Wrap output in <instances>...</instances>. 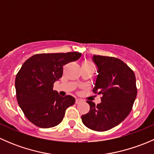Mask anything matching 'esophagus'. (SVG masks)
Masks as SVG:
<instances>
[{"label": "esophagus", "instance_id": "obj_1", "mask_svg": "<svg viewBox=\"0 0 154 154\" xmlns=\"http://www.w3.org/2000/svg\"><path fill=\"white\" fill-rule=\"evenodd\" d=\"M82 101H83V100H80V99H78V98H77V99H76V101H75V103H77V104H78V103H80V102H82Z\"/></svg>", "mask_w": 154, "mask_h": 154}]
</instances>
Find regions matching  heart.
Returning <instances> with one entry per match:
<instances>
[{
  "label": "heart",
  "instance_id": "1",
  "mask_svg": "<svg viewBox=\"0 0 154 154\" xmlns=\"http://www.w3.org/2000/svg\"><path fill=\"white\" fill-rule=\"evenodd\" d=\"M82 66H85V67H94V65L89 60H84L82 63Z\"/></svg>",
  "mask_w": 154,
  "mask_h": 154
}]
</instances>
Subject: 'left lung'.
Here are the masks:
<instances>
[{"label": "left lung", "instance_id": "1", "mask_svg": "<svg viewBox=\"0 0 154 154\" xmlns=\"http://www.w3.org/2000/svg\"><path fill=\"white\" fill-rule=\"evenodd\" d=\"M92 59L98 73L93 92L102 94L101 103L87 100L90 110L81 119L88 128L103 132L119 125L131 112L137 94L136 76L116 57L94 55Z\"/></svg>", "mask_w": 154, "mask_h": 154}]
</instances>
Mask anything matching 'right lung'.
I'll return each instance as SVG.
<instances>
[{"mask_svg": "<svg viewBox=\"0 0 154 154\" xmlns=\"http://www.w3.org/2000/svg\"><path fill=\"white\" fill-rule=\"evenodd\" d=\"M81 57L78 52L38 54L24 62L15 77L18 103L24 116L42 128L58 125L68 107L75 103L71 95L61 97L53 89L61 78L63 66Z\"/></svg>", "mask_w": 154, "mask_h": 154, "instance_id": "obj_1", "label": "right lung"}]
</instances>
